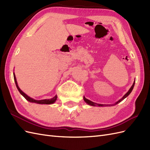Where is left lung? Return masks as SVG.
<instances>
[{"label":"left lung","instance_id":"8db88e82","mask_svg":"<svg viewBox=\"0 0 150 150\" xmlns=\"http://www.w3.org/2000/svg\"><path fill=\"white\" fill-rule=\"evenodd\" d=\"M134 83H135V81H134V83H133V85H132V86H131V87L130 88V89H129V91L128 92H127L126 94H125V96L122 97L121 99H120V100L118 101H117L115 104H97V103H94V102H93V101H90V100H89V99H86L84 96V101L87 103V104H88L89 105H91V106H115V105H116V104H117V103H120L121 101H122V100H123L124 99H125L127 96H128V95L131 93V91H132V90H133V88H134Z\"/></svg>","mask_w":150,"mask_h":150}]
</instances>
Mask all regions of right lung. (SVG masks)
I'll use <instances>...</instances> for the list:
<instances>
[{"instance_id": "obj_1", "label": "right lung", "mask_w": 150, "mask_h": 150, "mask_svg": "<svg viewBox=\"0 0 150 150\" xmlns=\"http://www.w3.org/2000/svg\"><path fill=\"white\" fill-rule=\"evenodd\" d=\"M13 78H14V81H15V83H16V87L18 89V91L20 92V93L23 96L25 99L26 100H28V101L30 102V103H38V104H53L54 103H55V101H56V99L57 98V95H56L55 96L54 98H51V99H42V100H35V99H33V98H31L30 97L28 96V95L26 94H25L19 88V86H18L17 83V80H16V76L14 72H13Z\"/></svg>"}]
</instances>
